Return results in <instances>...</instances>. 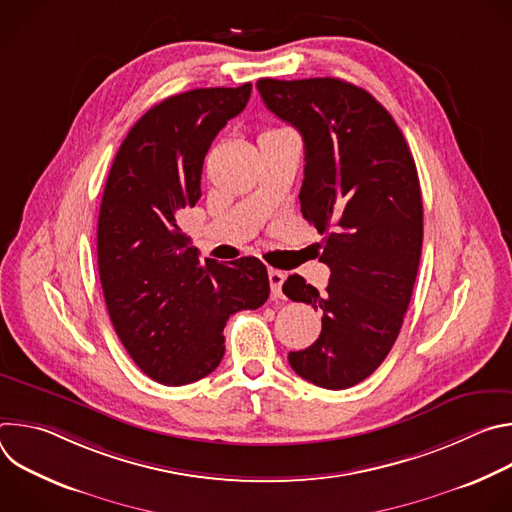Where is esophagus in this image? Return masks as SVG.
Here are the masks:
<instances>
[{
  "label": "esophagus",
  "mask_w": 512,
  "mask_h": 512,
  "mask_svg": "<svg viewBox=\"0 0 512 512\" xmlns=\"http://www.w3.org/2000/svg\"><path fill=\"white\" fill-rule=\"evenodd\" d=\"M267 275H269L271 294H273L275 298H281V296H283V294H281V285H283V281H285V273L279 271V269H269Z\"/></svg>",
  "instance_id": "34e87169"
}]
</instances>
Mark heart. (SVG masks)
<instances>
[{
	"mask_svg": "<svg viewBox=\"0 0 512 512\" xmlns=\"http://www.w3.org/2000/svg\"><path fill=\"white\" fill-rule=\"evenodd\" d=\"M271 131H281V129H269V131H265V133H271Z\"/></svg>",
	"mask_w": 512,
	"mask_h": 512,
	"instance_id": "heart-1",
	"label": "heart"
}]
</instances>
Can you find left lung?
I'll return each mask as SVG.
<instances>
[{
	"mask_svg": "<svg viewBox=\"0 0 512 512\" xmlns=\"http://www.w3.org/2000/svg\"><path fill=\"white\" fill-rule=\"evenodd\" d=\"M269 111L304 139L300 204L324 237L320 291L298 273L283 294L322 312V332L287 360L302 379L348 389L393 348L411 302L423 241V204L409 145L389 111L340 79H259Z\"/></svg>",
	"mask_w": 512,
	"mask_h": 512,
	"instance_id": "left-lung-1",
	"label": "left lung"
}]
</instances>
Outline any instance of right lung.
I'll return each mask as SVG.
<instances>
[{
  "instance_id": "right-lung-1",
  "label": "right lung",
  "mask_w": 512,
  "mask_h": 512,
  "mask_svg": "<svg viewBox=\"0 0 512 512\" xmlns=\"http://www.w3.org/2000/svg\"><path fill=\"white\" fill-rule=\"evenodd\" d=\"M249 97L251 83L164 99L129 129L109 170L97 227L103 296L121 344L162 385L212 373L225 354L229 316L269 298L259 259L200 263L180 229L200 198L212 139Z\"/></svg>"
}]
</instances>
